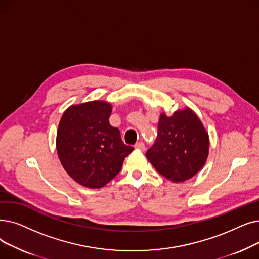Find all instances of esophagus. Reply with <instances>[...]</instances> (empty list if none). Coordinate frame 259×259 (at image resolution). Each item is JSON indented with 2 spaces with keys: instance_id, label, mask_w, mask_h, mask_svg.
<instances>
[{
  "instance_id": "1",
  "label": "esophagus",
  "mask_w": 259,
  "mask_h": 259,
  "mask_svg": "<svg viewBox=\"0 0 259 259\" xmlns=\"http://www.w3.org/2000/svg\"><path fill=\"white\" fill-rule=\"evenodd\" d=\"M134 148L138 149V150H141V151H144L145 150V144L143 142H139V143L134 145Z\"/></svg>"
}]
</instances>
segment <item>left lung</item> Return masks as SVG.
Masks as SVG:
<instances>
[{"label": "left lung", "instance_id": "obj_1", "mask_svg": "<svg viewBox=\"0 0 259 259\" xmlns=\"http://www.w3.org/2000/svg\"><path fill=\"white\" fill-rule=\"evenodd\" d=\"M209 138L195 112L186 107L167 116L162 112L155 144L146 153L156 171L180 183L197 175L204 166Z\"/></svg>", "mask_w": 259, "mask_h": 259}]
</instances>
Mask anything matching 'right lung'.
<instances>
[{"instance_id":"right-lung-1","label":"right lung","mask_w":259,"mask_h":259,"mask_svg":"<svg viewBox=\"0 0 259 259\" xmlns=\"http://www.w3.org/2000/svg\"><path fill=\"white\" fill-rule=\"evenodd\" d=\"M111 112L110 103L93 100L70 106L59 121L56 148L61 165L74 181L88 188L109 183L134 150L110 125Z\"/></svg>"}]
</instances>
